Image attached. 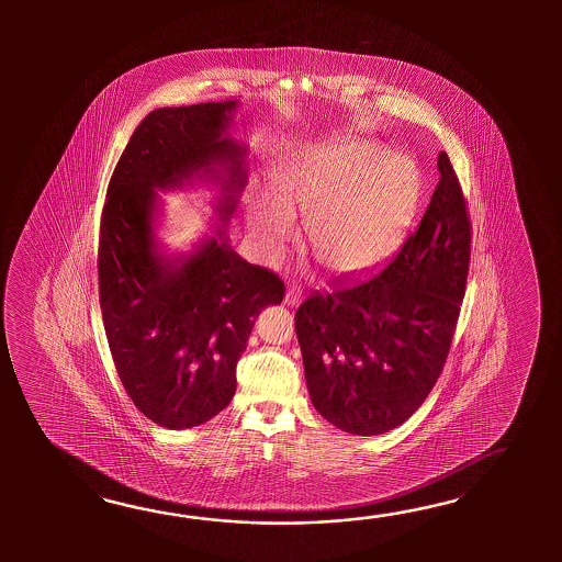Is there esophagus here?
I'll use <instances>...</instances> for the list:
<instances>
[{"label":"esophagus","mask_w":562,"mask_h":562,"mask_svg":"<svg viewBox=\"0 0 562 562\" xmlns=\"http://www.w3.org/2000/svg\"><path fill=\"white\" fill-rule=\"evenodd\" d=\"M283 303L289 305V307H295L301 303V291H299L297 286H291L289 291H286L285 299H283Z\"/></svg>","instance_id":"34e87169"}]
</instances>
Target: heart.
<instances>
[{"mask_svg": "<svg viewBox=\"0 0 562 562\" xmlns=\"http://www.w3.org/2000/svg\"><path fill=\"white\" fill-rule=\"evenodd\" d=\"M277 201H257L249 231L265 251H281L293 215H307L315 257L337 276H359L383 263L404 239L418 203V170L404 155L373 140L325 144L286 165Z\"/></svg>", "mask_w": 562, "mask_h": 562, "instance_id": "1", "label": "heart"}]
</instances>
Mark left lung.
<instances>
[{
	"mask_svg": "<svg viewBox=\"0 0 562 562\" xmlns=\"http://www.w3.org/2000/svg\"><path fill=\"white\" fill-rule=\"evenodd\" d=\"M418 231L368 279H337L295 313L311 402L335 428L378 436L438 382L467 289L470 221L446 153Z\"/></svg>",
	"mask_w": 562,
	"mask_h": 562,
	"instance_id": "left-lung-1",
	"label": "left lung"
}]
</instances>
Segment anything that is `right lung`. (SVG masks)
I'll return each mask as SVG.
<instances>
[{"instance_id": "right-lung-1", "label": "right lung", "mask_w": 562, "mask_h": 562, "mask_svg": "<svg viewBox=\"0 0 562 562\" xmlns=\"http://www.w3.org/2000/svg\"><path fill=\"white\" fill-rule=\"evenodd\" d=\"M239 102L158 108L136 126L110 179L100 225V307L120 382L168 430L215 418L237 390V361L283 281L247 263L225 227L247 184V146L228 136ZM215 186L216 228L189 254L155 235L158 190Z\"/></svg>"}]
</instances>
